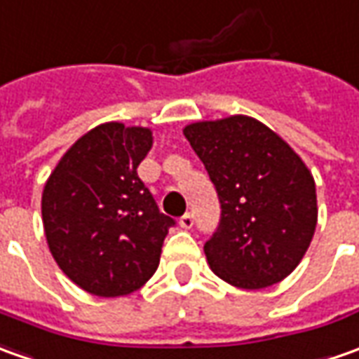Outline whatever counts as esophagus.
Listing matches in <instances>:
<instances>
[{
    "label": "esophagus",
    "instance_id": "esophagus-1",
    "mask_svg": "<svg viewBox=\"0 0 359 359\" xmlns=\"http://www.w3.org/2000/svg\"><path fill=\"white\" fill-rule=\"evenodd\" d=\"M179 224H180V228H184V230H190V228H192V224H194V216H192L190 212H187L184 216H180Z\"/></svg>",
    "mask_w": 359,
    "mask_h": 359
}]
</instances>
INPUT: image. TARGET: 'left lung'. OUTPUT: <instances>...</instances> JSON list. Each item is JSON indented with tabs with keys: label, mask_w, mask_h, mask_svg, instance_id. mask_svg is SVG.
<instances>
[{
	"label": "left lung",
	"mask_w": 359,
	"mask_h": 359,
	"mask_svg": "<svg viewBox=\"0 0 359 359\" xmlns=\"http://www.w3.org/2000/svg\"><path fill=\"white\" fill-rule=\"evenodd\" d=\"M184 137L220 200V224L204 243L210 269L240 289L283 281L316 228V187L301 157L248 116L198 121Z\"/></svg>",
	"instance_id": "1"
}]
</instances>
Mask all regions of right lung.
<instances>
[{
	"label": "right lung",
	"instance_id": "obj_1",
	"mask_svg": "<svg viewBox=\"0 0 359 359\" xmlns=\"http://www.w3.org/2000/svg\"><path fill=\"white\" fill-rule=\"evenodd\" d=\"M151 145L149 129L102 123L68 149L43 190L48 250L70 281L97 297L145 285L175 226L137 175Z\"/></svg>",
	"mask_w": 359,
	"mask_h": 359
}]
</instances>
